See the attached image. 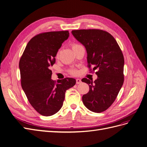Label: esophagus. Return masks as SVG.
Masks as SVG:
<instances>
[{"label": "esophagus", "mask_w": 147, "mask_h": 147, "mask_svg": "<svg viewBox=\"0 0 147 147\" xmlns=\"http://www.w3.org/2000/svg\"><path fill=\"white\" fill-rule=\"evenodd\" d=\"M81 83H82V80L80 79H79V78L76 79V83L77 84H80Z\"/></svg>", "instance_id": "esophagus-1"}]
</instances>
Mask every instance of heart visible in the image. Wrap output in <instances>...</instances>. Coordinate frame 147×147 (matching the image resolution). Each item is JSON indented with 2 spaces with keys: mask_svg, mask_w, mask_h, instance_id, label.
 I'll return each instance as SVG.
<instances>
[{
  "mask_svg": "<svg viewBox=\"0 0 147 147\" xmlns=\"http://www.w3.org/2000/svg\"><path fill=\"white\" fill-rule=\"evenodd\" d=\"M80 45H78V44H77V43H72V45H71V47H72V48L73 49H75V48L76 47H77L78 46H79ZM58 55H59V53H57V55H56V57H57L58 56ZM70 73H72V74H75V73H77V70H70Z\"/></svg>",
  "mask_w": 147,
  "mask_h": 147,
  "instance_id": "1",
  "label": "heart"
}]
</instances>
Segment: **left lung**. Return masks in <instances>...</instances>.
Returning a JSON list of instances; mask_svg holds the SVG:
<instances>
[{
	"mask_svg": "<svg viewBox=\"0 0 147 147\" xmlns=\"http://www.w3.org/2000/svg\"><path fill=\"white\" fill-rule=\"evenodd\" d=\"M75 38L87 51L90 70L97 69V78L92 82L84 78L90 91L82 97L84 105L95 113L104 112L116 99L124 82V56L116 40L107 31L80 29L72 31Z\"/></svg>",
	"mask_w": 147,
	"mask_h": 147,
	"instance_id": "8db88e82",
	"label": "left lung"
}]
</instances>
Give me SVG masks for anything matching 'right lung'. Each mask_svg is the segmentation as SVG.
Masks as SVG:
<instances>
[{
    "instance_id": "right-lung-1",
    "label": "right lung",
    "mask_w": 147,
    "mask_h": 147,
    "mask_svg": "<svg viewBox=\"0 0 147 147\" xmlns=\"http://www.w3.org/2000/svg\"><path fill=\"white\" fill-rule=\"evenodd\" d=\"M69 36L68 30L38 34L30 40L20 60L22 88L30 105L43 116L58 112L66 90L76 83L72 78L57 83L51 78L50 67L55 63L57 52Z\"/></svg>"
}]
</instances>
